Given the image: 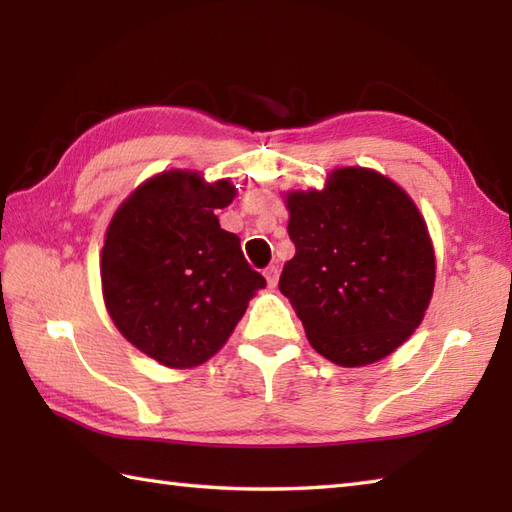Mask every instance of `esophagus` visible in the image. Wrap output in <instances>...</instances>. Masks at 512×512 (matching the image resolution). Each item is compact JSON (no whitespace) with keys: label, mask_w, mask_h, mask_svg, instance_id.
I'll use <instances>...</instances> for the list:
<instances>
[{"label":"esophagus","mask_w":512,"mask_h":512,"mask_svg":"<svg viewBox=\"0 0 512 512\" xmlns=\"http://www.w3.org/2000/svg\"><path fill=\"white\" fill-rule=\"evenodd\" d=\"M264 277H266V281H268V286L275 288V286H277V279H279V268H277L275 264H270V266L264 270Z\"/></svg>","instance_id":"esophagus-1"}]
</instances>
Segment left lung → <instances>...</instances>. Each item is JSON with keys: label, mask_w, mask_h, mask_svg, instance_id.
<instances>
[{"label": "left lung", "mask_w": 512, "mask_h": 512, "mask_svg": "<svg viewBox=\"0 0 512 512\" xmlns=\"http://www.w3.org/2000/svg\"><path fill=\"white\" fill-rule=\"evenodd\" d=\"M295 257L281 270L310 345L358 367L409 339L429 306L436 262L409 195L369 169H336L325 191L288 195Z\"/></svg>", "instance_id": "8db88e82"}]
</instances>
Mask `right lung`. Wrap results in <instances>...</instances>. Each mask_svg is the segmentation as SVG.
Here are the masks:
<instances>
[{"label":"right lung","instance_id":"obj_1","mask_svg":"<svg viewBox=\"0 0 512 512\" xmlns=\"http://www.w3.org/2000/svg\"><path fill=\"white\" fill-rule=\"evenodd\" d=\"M231 182L204 184L191 171L147 180L107 228L101 279L107 312L125 339L167 367L211 358L266 279L248 266L239 237L217 209Z\"/></svg>","mask_w":512,"mask_h":512}]
</instances>
